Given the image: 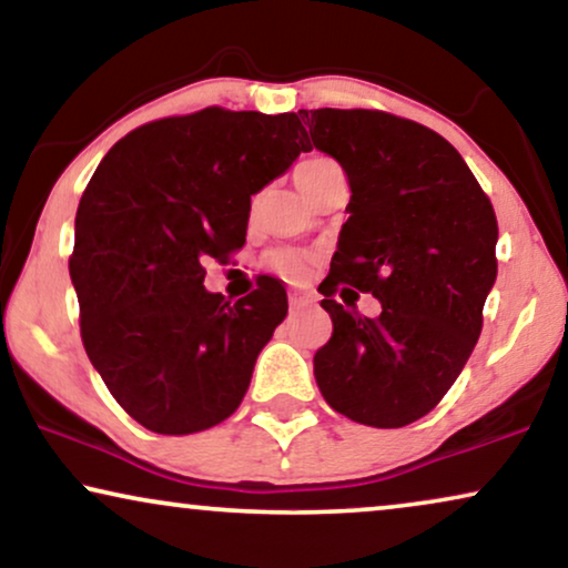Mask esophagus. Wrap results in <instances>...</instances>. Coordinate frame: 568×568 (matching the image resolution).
<instances>
[{"instance_id":"34e87169","label":"esophagus","mask_w":568,"mask_h":568,"mask_svg":"<svg viewBox=\"0 0 568 568\" xmlns=\"http://www.w3.org/2000/svg\"><path fill=\"white\" fill-rule=\"evenodd\" d=\"M315 302V297L313 294H307V292H297L294 290L292 294H290V305H292V310H302V307H310Z\"/></svg>"}]
</instances>
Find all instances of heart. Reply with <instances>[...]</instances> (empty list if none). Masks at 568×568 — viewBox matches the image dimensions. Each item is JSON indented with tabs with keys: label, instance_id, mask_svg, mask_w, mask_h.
<instances>
[{
	"label": "heart",
	"instance_id": "1",
	"mask_svg": "<svg viewBox=\"0 0 568 568\" xmlns=\"http://www.w3.org/2000/svg\"><path fill=\"white\" fill-rule=\"evenodd\" d=\"M338 165L331 158H323V154H310L294 168V181H297L302 193L313 191V185L321 181L325 173L336 170ZM268 268H274L276 274H282L284 278H292V282H302L307 276L310 263H313V255L302 253V251H292V247H278V251L268 253Z\"/></svg>",
	"mask_w": 568,
	"mask_h": 568
}]
</instances>
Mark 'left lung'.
I'll use <instances>...</instances> for the list:
<instances>
[{
	"label": "left lung",
	"instance_id": "left-lung-1",
	"mask_svg": "<svg viewBox=\"0 0 568 568\" xmlns=\"http://www.w3.org/2000/svg\"><path fill=\"white\" fill-rule=\"evenodd\" d=\"M297 121L352 185L317 286L333 321L315 354L317 387L352 422L400 429L445 398L476 348L496 282L494 206L460 152L422 123L369 108H317ZM348 285L384 313L364 318L336 303Z\"/></svg>",
	"mask_w": 568,
	"mask_h": 568
}]
</instances>
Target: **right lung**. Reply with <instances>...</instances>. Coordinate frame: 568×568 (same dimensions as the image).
<instances>
[{"label":"right lung","instance_id":"1","mask_svg":"<svg viewBox=\"0 0 568 568\" xmlns=\"http://www.w3.org/2000/svg\"><path fill=\"white\" fill-rule=\"evenodd\" d=\"M307 150L294 113L212 105L134 129L90 178L69 258L82 344L144 429L181 437L237 410L286 290L258 276L230 305L204 263L245 245L251 196Z\"/></svg>","mask_w":568,"mask_h":568}]
</instances>
